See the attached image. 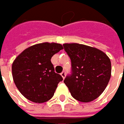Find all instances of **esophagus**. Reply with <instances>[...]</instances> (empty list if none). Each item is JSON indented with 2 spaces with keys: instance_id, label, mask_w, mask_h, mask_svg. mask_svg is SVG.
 I'll return each instance as SVG.
<instances>
[{
  "instance_id": "1",
  "label": "esophagus",
  "mask_w": 124,
  "mask_h": 124,
  "mask_svg": "<svg viewBox=\"0 0 124 124\" xmlns=\"http://www.w3.org/2000/svg\"><path fill=\"white\" fill-rule=\"evenodd\" d=\"M61 77L63 78V79H64L65 77H66V72H62V73H61Z\"/></svg>"
}]
</instances>
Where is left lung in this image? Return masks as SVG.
Here are the masks:
<instances>
[{
    "label": "left lung",
    "instance_id": "1",
    "mask_svg": "<svg viewBox=\"0 0 124 124\" xmlns=\"http://www.w3.org/2000/svg\"><path fill=\"white\" fill-rule=\"evenodd\" d=\"M71 60L72 74L64 83L72 97L82 102H90L100 96L110 80L109 58L101 50L77 43L63 44Z\"/></svg>",
    "mask_w": 124,
    "mask_h": 124
}]
</instances>
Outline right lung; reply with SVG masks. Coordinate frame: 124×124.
Segmentation results:
<instances>
[{"instance_id":"right-lung-1","label":"right lung","mask_w":124,"mask_h":124,"mask_svg":"<svg viewBox=\"0 0 124 124\" xmlns=\"http://www.w3.org/2000/svg\"><path fill=\"white\" fill-rule=\"evenodd\" d=\"M63 49L57 43L37 44L24 49L15 59L12 65L14 83L25 98L35 103L52 98L63 78L54 72L51 58Z\"/></svg>"}]
</instances>
